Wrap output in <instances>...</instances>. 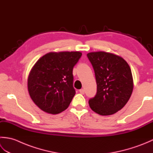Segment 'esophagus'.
Returning <instances> with one entry per match:
<instances>
[{"instance_id": "obj_1", "label": "esophagus", "mask_w": 153, "mask_h": 153, "mask_svg": "<svg viewBox=\"0 0 153 153\" xmlns=\"http://www.w3.org/2000/svg\"><path fill=\"white\" fill-rule=\"evenodd\" d=\"M79 93H80L81 94H82V95H83V94L85 93V90H84L83 89H80V90H79Z\"/></svg>"}]
</instances>
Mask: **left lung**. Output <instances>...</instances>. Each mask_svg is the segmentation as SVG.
I'll use <instances>...</instances> for the list:
<instances>
[{
    "instance_id": "8db88e82",
    "label": "left lung",
    "mask_w": 153,
    "mask_h": 153,
    "mask_svg": "<svg viewBox=\"0 0 153 153\" xmlns=\"http://www.w3.org/2000/svg\"><path fill=\"white\" fill-rule=\"evenodd\" d=\"M95 71L96 95L89 99L94 112L108 116L121 110L128 102L134 89L131 68L121 56L104 51L87 54Z\"/></svg>"
}]
</instances>
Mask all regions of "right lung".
Returning a JSON list of instances; mask_svg holds the SVG:
<instances>
[{
	"mask_svg": "<svg viewBox=\"0 0 153 153\" xmlns=\"http://www.w3.org/2000/svg\"><path fill=\"white\" fill-rule=\"evenodd\" d=\"M82 55L79 51L51 52L34 64L28 76L27 89L41 110L56 114L69 106L76 94L73 68Z\"/></svg>",
	"mask_w": 153,
	"mask_h": 153,
	"instance_id": "right-lung-1",
	"label": "right lung"
}]
</instances>
